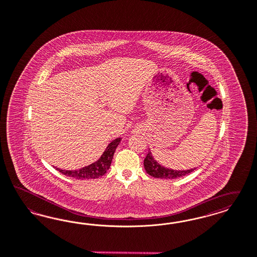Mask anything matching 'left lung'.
<instances>
[{"label":"left lung","mask_w":257,"mask_h":257,"mask_svg":"<svg viewBox=\"0 0 257 257\" xmlns=\"http://www.w3.org/2000/svg\"><path fill=\"white\" fill-rule=\"evenodd\" d=\"M144 168L147 174H149L152 177L166 179H175L177 177H184L195 170V168L190 170H173L166 168L160 165L157 160H155L150 150L144 160Z\"/></svg>","instance_id":"1"}]
</instances>
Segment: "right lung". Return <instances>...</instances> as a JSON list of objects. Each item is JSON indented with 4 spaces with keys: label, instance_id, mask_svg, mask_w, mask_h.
I'll list each match as a JSON object with an SVG mask.
<instances>
[{
    "label": "right lung",
    "instance_id": "add662e5",
    "mask_svg": "<svg viewBox=\"0 0 257 257\" xmlns=\"http://www.w3.org/2000/svg\"><path fill=\"white\" fill-rule=\"evenodd\" d=\"M121 141V138H117L113 142L108 144L105 151L101 155V157L95 161L94 163L90 164L88 166H85L83 168L79 170H62L60 168H56L60 173L67 177H74L77 179H90V178H98L102 177L107 172V170L110 168L111 162L113 160L115 149L119 142Z\"/></svg>",
    "mask_w": 257,
    "mask_h": 257
}]
</instances>
